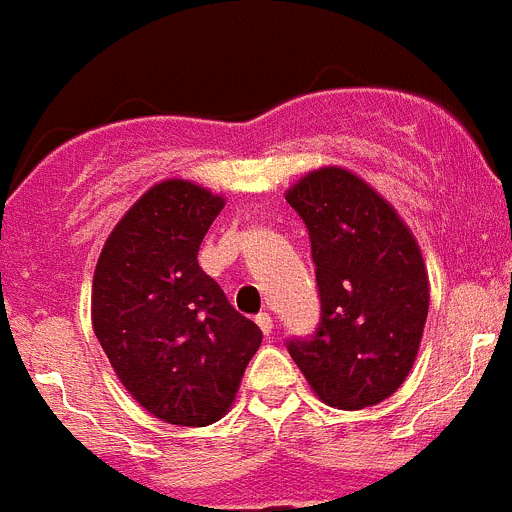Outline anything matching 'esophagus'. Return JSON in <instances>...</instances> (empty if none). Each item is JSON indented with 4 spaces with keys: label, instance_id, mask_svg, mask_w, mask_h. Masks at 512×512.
Returning a JSON list of instances; mask_svg holds the SVG:
<instances>
[{
    "label": "esophagus",
    "instance_id": "1",
    "mask_svg": "<svg viewBox=\"0 0 512 512\" xmlns=\"http://www.w3.org/2000/svg\"><path fill=\"white\" fill-rule=\"evenodd\" d=\"M256 325H259V330L261 333H264V336H269L271 333V315L269 312H259V315H256Z\"/></svg>",
    "mask_w": 512,
    "mask_h": 512
}]
</instances>
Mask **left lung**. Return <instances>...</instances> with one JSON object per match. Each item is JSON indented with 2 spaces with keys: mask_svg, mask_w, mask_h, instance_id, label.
<instances>
[{
  "mask_svg": "<svg viewBox=\"0 0 512 512\" xmlns=\"http://www.w3.org/2000/svg\"><path fill=\"white\" fill-rule=\"evenodd\" d=\"M310 235L320 320L287 351L330 408L361 410L405 382L428 318L420 248L397 212L346 169L312 171L287 192Z\"/></svg>",
  "mask_w": 512,
  "mask_h": 512,
  "instance_id": "obj_1",
  "label": "left lung"
}]
</instances>
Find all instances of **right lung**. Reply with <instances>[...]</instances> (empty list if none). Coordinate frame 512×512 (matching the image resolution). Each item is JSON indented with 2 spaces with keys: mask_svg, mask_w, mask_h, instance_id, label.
<instances>
[{
  "mask_svg": "<svg viewBox=\"0 0 512 512\" xmlns=\"http://www.w3.org/2000/svg\"><path fill=\"white\" fill-rule=\"evenodd\" d=\"M223 197L169 179L148 189L102 248L92 323L125 390L174 425H210L230 408L259 325L235 312L197 253Z\"/></svg>",
  "mask_w": 512,
  "mask_h": 512,
  "instance_id": "1",
  "label": "right lung"
}]
</instances>
